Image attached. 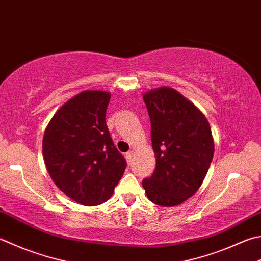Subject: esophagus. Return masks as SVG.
Instances as JSON below:
<instances>
[{
	"mask_svg": "<svg viewBox=\"0 0 261 261\" xmlns=\"http://www.w3.org/2000/svg\"><path fill=\"white\" fill-rule=\"evenodd\" d=\"M125 158H126L127 163H131L132 162V158H134V151H132V150L127 151L126 154H125Z\"/></svg>",
	"mask_w": 261,
	"mask_h": 261,
	"instance_id": "34e87169",
	"label": "esophagus"
}]
</instances>
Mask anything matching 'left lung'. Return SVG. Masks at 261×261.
<instances>
[{"mask_svg":"<svg viewBox=\"0 0 261 261\" xmlns=\"http://www.w3.org/2000/svg\"><path fill=\"white\" fill-rule=\"evenodd\" d=\"M151 124L156 168L142 181L158 206L180 205L200 188L214 156L207 119L176 90L163 87L144 95Z\"/></svg>","mask_w":261,"mask_h":261,"instance_id":"1","label":"left lung"}]
</instances>
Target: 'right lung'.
<instances>
[{
    "instance_id": "add662e5",
    "label": "right lung",
    "mask_w": 261,
    "mask_h": 261,
    "mask_svg": "<svg viewBox=\"0 0 261 261\" xmlns=\"http://www.w3.org/2000/svg\"><path fill=\"white\" fill-rule=\"evenodd\" d=\"M110 98L106 91H83L56 112L45 130L43 155L50 177L85 206L105 202L126 167L106 125Z\"/></svg>"
}]
</instances>
